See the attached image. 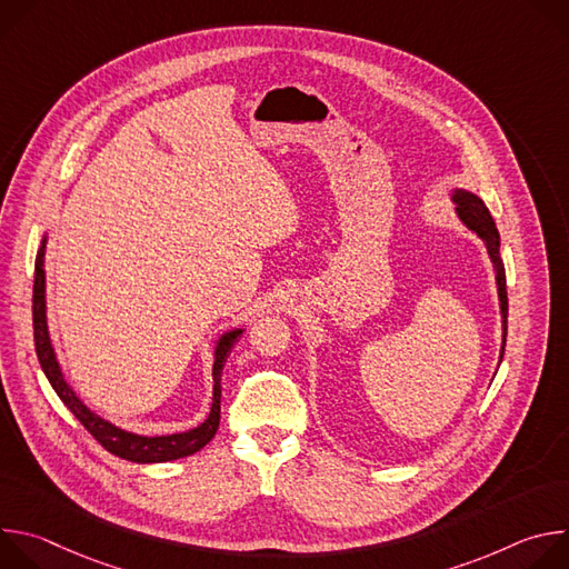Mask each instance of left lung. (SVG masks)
<instances>
[{
  "instance_id": "left-lung-1",
  "label": "left lung",
  "mask_w": 569,
  "mask_h": 569,
  "mask_svg": "<svg viewBox=\"0 0 569 569\" xmlns=\"http://www.w3.org/2000/svg\"><path fill=\"white\" fill-rule=\"evenodd\" d=\"M450 200L455 202V213L461 220L466 229H470L483 246L486 252H489V259L493 263L496 272V286H498V299H500V317H502V347H500V360L498 367L505 358V345H507V315H509V299H507V274H505V263L500 254V231L496 227L493 216L486 209L481 198H477L472 191L455 187L450 191Z\"/></svg>"
}]
</instances>
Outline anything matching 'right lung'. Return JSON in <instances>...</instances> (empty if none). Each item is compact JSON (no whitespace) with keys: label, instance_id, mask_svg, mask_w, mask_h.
<instances>
[{"label":"right lung","instance_id":"obj_1","mask_svg":"<svg viewBox=\"0 0 569 569\" xmlns=\"http://www.w3.org/2000/svg\"><path fill=\"white\" fill-rule=\"evenodd\" d=\"M47 231L40 238V248L36 254V281H33V338H36V353L40 360V367L51 382L53 391L60 396V400L67 405L69 412L86 426V430L112 455L134 461V463H161V461H173L189 457L198 450H202L218 432L220 426V378L222 367L227 362V356L231 353L233 345L240 340L246 327H236L218 336L213 342V398H211V410L209 417L184 432L173 435H137L126 428L114 426L112 421L99 417L94 410H90L83 402L73 387L67 382L62 367L58 362L51 333H49V321H47V274H44V257H47Z\"/></svg>","mask_w":569,"mask_h":569}]
</instances>
